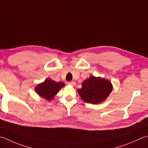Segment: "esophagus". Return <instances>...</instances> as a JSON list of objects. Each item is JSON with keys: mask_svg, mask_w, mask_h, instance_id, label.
<instances>
[{"mask_svg": "<svg viewBox=\"0 0 148 148\" xmlns=\"http://www.w3.org/2000/svg\"><path fill=\"white\" fill-rule=\"evenodd\" d=\"M68 84L69 85H71V86H74L76 85V83L74 82H68Z\"/></svg>", "mask_w": 148, "mask_h": 148, "instance_id": "obj_1", "label": "esophagus"}]
</instances>
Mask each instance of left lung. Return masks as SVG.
Wrapping results in <instances>:
<instances>
[{
	"mask_svg": "<svg viewBox=\"0 0 148 148\" xmlns=\"http://www.w3.org/2000/svg\"><path fill=\"white\" fill-rule=\"evenodd\" d=\"M112 89V83L108 80L91 76L84 81L82 88L78 89L77 91L85 102L99 104L105 101Z\"/></svg>",
	"mask_w": 148,
	"mask_h": 148,
	"instance_id": "8db88e82",
	"label": "left lung"
}]
</instances>
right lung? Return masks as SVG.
Listing matches in <instances>:
<instances>
[{
	"mask_svg": "<svg viewBox=\"0 0 148 148\" xmlns=\"http://www.w3.org/2000/svg\"><path fill=\"white\" fill-rule=\"evenodd\" d=\"M65 85L63 82H56L50 79H46L35 87V91L40 97L48 101L52 100L60 89Z\"/></svg>",
	"mask_w": 148,
	"mask_h": 148,
	"instance_id": "1",
	"label": "right lung"
}]
</instances>
